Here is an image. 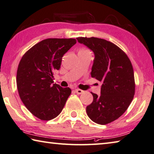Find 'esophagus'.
<instances>
[{
  "label": "esophagus",
  "mask_w": 154,
  "mask_h": 154,
  "mask_svg": "<svg viewBox=\"0 0 154 154\" xmlns=\"http://www.w3.org/2000/svg\"><path fill=\"white\" fill-rule=\"evenodd\" d=\"M75 93L77 94H79V95H81L83 93H84V91H82L81 89H79V88H76V89H75Z\"/></svg>",
  "instance_id": "esophagus-1"
}]
</instances>
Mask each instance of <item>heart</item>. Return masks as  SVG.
I'll return each mask as SVG.
<instances>
[{"label":"heart","instance_id":"heart-1","mask_svg":"<svg viewBox=\"0 0 154 154\" xmlns=\"http://www.w3.org/2000/svg\"><path fill=\"white\" fill-rule=\"evenodd\" d=\"M79 53H90V51H88V49H86V48H81V49L79 51Z\"/></svg>","mask_w":154,"mask_h":154}]
</instances>
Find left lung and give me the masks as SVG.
Here are the masks:
<instances>
[{
	"instance_id": "obj_1",
	"label": "left lung",
	"mask_w": 154,
	"mask_h": 154,
	"mask_svg": "<svg viewBox=\"0 0 154 154\" xmlns=\"http://www.w3.org/2000/svg\"><path fill=\"white\" fill-rule=\"evenodd\" d=\"M76 39L93 52L91 76L102 82L100 95L91 93L93 101L87 107V115L94 122L105 125L120 117L133 101V66L126 53L111 42L95 37Z\"/></svg>"
}]
</instances>
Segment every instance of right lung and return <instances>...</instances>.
<instances>
[{"label": "right lung", "instance_id": "1", "mask_svg": "<svg viewBox=\"0 0 154 154\" xmlns=\"http://www.w3.org/2000/svg\"><path fill=\"white\" fill-rule=\"evenodd\" d=\"M74 38H48L24 54L17 72L21 100L29 112L42 120H50L61 112L72 93L69 87L53 84V72L60 68L62 57L73 47Z\"/></svg>", "mask_w": 154, "mask_h": 154}]
</instances>
